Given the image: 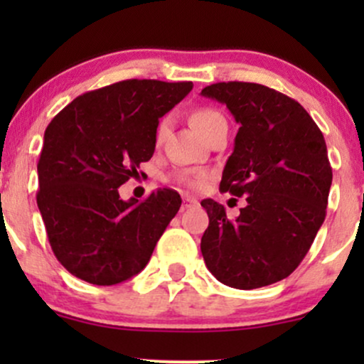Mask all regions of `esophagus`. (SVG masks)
I'll return each instance as SVG.
<instances>
[{
    "label": "esophagus",
    "instance_id": "obj_1",
    "mask_svg": "<svg viewBox=\"0 0 364 364\" xmlns=\"http://www.w3.org/2000/svg\"><path fill=\"white\" fill-rule=\"evenodd\" d=\"M196 205V200L193 196H183V208H190Z\"/></svg>",
    "mask_w": 364,
    "mask_h": 364
}]
</instances>
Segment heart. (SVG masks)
I'll return each mask as SVG.
<instances>
[{
    "label": "heart",
    "mask_w": 364,
    "mask_h": 364,
    "mask_svg": "<svg viewBox=\"0 0 364 364\" xmlns=\"http://www.w3.org/2000/svg\"><path fill=\"white\" fill-rule=\"evenodd\" d=\"M220 121H225L224 114L220 111L214 109V107H200V109H196L193 112V116H191V124H193L196 132H198L203 139H205L207 133L210 132L217 123H220ZM168 127H169V118H164L161 123H159L157 132H156L157 141L164 139L166 132H168ZM207 176L208 174L205 171H185V173H178L176 176H174V181H176L178 185H183L188 188H200L203 183H205Z\"/></svg>",
    "instance_id": "obj_1"
}]
</instances>
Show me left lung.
Wrapping results in <instances>:
<instances>
[{
	"instance_id": "obj_1",
	"label": "left lung",
	"mask_w": 364,
	"mask_h": 364,
	"mask_svg": "<svg viewBox=\"0 0 364 364\" xmlns=\"http://www.w3.org/2000/svg\"><path fill=\"white\" fill-rule=\"evenodd\" d=\"M202 95L223 102L240 123L220 191L245 196L235 220L207 198L203 260L236 289H257L298 269L323 224L332 185L320 128L294 99L260 83L219 82Z\"/></svg>"
}]
</instances>
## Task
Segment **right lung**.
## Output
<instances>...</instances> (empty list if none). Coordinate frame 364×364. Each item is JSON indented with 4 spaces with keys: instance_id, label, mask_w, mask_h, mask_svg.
I'll list each match as a JSON object with an SVG mask.
<instances>
[{
    "instance_id": "right-lung-1",
    "label": "right lung",
    "mask_w": 364,
    "mask_h": 364,
    "mask_svg": "<svg viewBox=\"0 0 364 364\" xmlns=\"http://www.w3.org/2000/svg\"><path fill=\"white\" fill-rule=\"evenodd\" d=\"M191 82H116L73 99L48 124L37 162V207L58 262L75 277L112 286L144 270L181 196L159 188L119 198L156 150L159 118Z\"/></svg>"
}]
</instances>
